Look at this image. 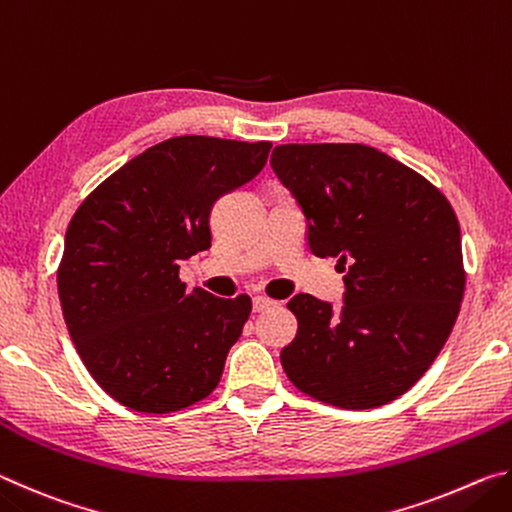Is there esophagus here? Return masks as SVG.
<instances>
[{"mask_svg":"<svg viewBox=\"0 0 512 512\" xmlns=\"http://www.w3.org/2000/svg\"><path fill=\"white\" fill-rule=\"evenodd\" d=\"M275 305L273 300H268V298H264V296H255L253 298V311L255 314H259V311H266V309H271Z\"/></svg>","mask_w":512,"mask_h":512,"instance_id":"1","label":"esophagus"}]
</instances>
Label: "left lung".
I'll use <instances>...</instances> for the list:
<instances>
[{"mask_svg":"<svg viewBox=\"0 0 512 512\" xmlns=\"http://www.w3.org/2000/svg\"><path fill=\"white\" fill-rule=\"evenodd\" d=\"M271 167L307 221L309 250L339 257L343 307L298 293L282 368L302 393L377 409L429 370L465 291L461 228L427 178L363 144L275 146Z\"/></svg>","mask_w":512,"mask_h":512,"instance_id":"1","label":"left lung"}]
</instances>
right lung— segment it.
<instances>
[{"label": "right lung", "mask_w": 512, "mask_h": 512, "mask_svg": "<svg viewBox=\"0 0 512 512\" xmlns=\"http://www.w3.org/2000/svg\"><path fill=\"white\" fill-rule=\"evenodd\" d=\"M271 142L171 137L85 198L65 232L58 296L94 381L142 413L210 395L250 316V298L180 282V259L212 246L216 198L264 169Z\"/></svg>", "instance_id": "right-lung-1"}]
</instances>
